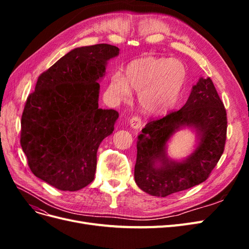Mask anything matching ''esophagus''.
Wrapping results in <instances>:
<instances>
[{"label":"esophagus","mask_w":249,"mask_h":249,"mask_svg":"<svg viewBox=\"0 0 249 249\" xmlns=\"http://www.w3.org/2000/svg\"><path fill=\"white\" fill-rule=\"evenodd\" d=\"M130 126L132 127V129H139V127L142 125V119L138 116H134L130 119Z\"/></svg>","instance_id":"1"}]
</instances>
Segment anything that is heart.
<instances>
[{"label": "heart", "instance_id": "obj_1", "mask_svg": "<svg viewBox=\"0 0 249 249\" xmlns=\"http://www.w3.org/2000/svg\"><path fill=\"white\" fill-rule=\"evenodd\" d=\"M125 77L116 72L111 77L108 92L115 102L129 100L132 89L139 91L138 102L150 115L167 113L177 104L187 78L185 65L169 58L143 57L125 67Z\"/></svg>", "mask_w": 249, "mask_h": 249}]
</instances>
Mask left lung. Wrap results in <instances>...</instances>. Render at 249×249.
I'll use <instances>...</instances> for the list:
<instances>
[{"instance_id":"obj_1","label":"left lung","mask_w":249,"mask_h":249,"mask_svg":"<svg viewBox=\"0 0 249 249\" xmlns=\"http://www.w3.org/2000/svg\"><path fill=\"white\" fill-rule=\"evenodd\" d=\"M184 127L196 131L198 144L183 161L167 156L173 134ZM227 111L210 78H200L179 110L146 124L137 141L135 182L141 190L165 197L189 189L209 178L223 154L227 140Z\"/></svg>"}]
</instances>
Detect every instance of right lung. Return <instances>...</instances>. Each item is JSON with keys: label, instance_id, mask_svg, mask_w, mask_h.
<instances>
[{"label": "right lung", "instance_id": "obj_1", "mask_svg": "<svg viewBox=\"0 0 249 249\" xmlns=\"http://www.w3.org/2000/svg\"><path fill=\"white\" fill-rule=\"evenodd\" d=\"M119 49L101 43L71 50L42 72L21 115L20 145L33 175L62 191L92 182L101 142L118 112L99 108L100 84Z\"/></svg>", "mask_w": 249, "mask_h": 249}]
</instances>
